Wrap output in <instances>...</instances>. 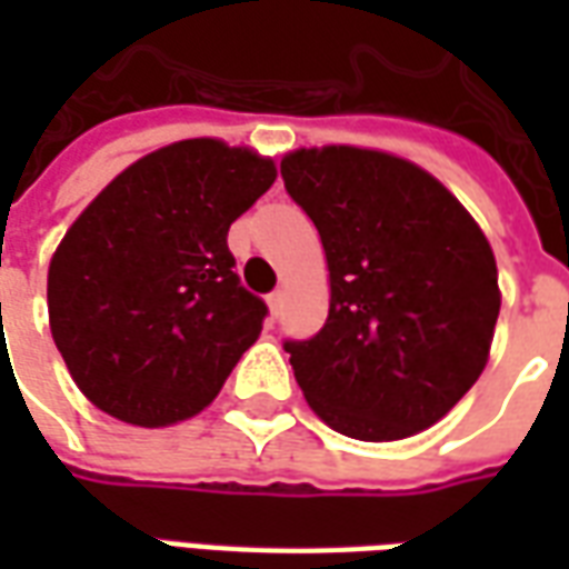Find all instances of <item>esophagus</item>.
<instances>
[{
    "label": "esophagus",
    "mask_w": 569,
    "mask_h": 569,
    "mask_svg": "<svg viewBox=\"0 0 569 569\" xmlns=\"http://www.w3.org/2000/svg\"><path fill=\"white\" fill-rule=\"evenodd\" d=\"M283 301H286L283 289H277V292H271V296H268V308H271L273 317H277V313L283 310Z\"/></svg>",
    "instance_id": "obj_1"
}]
</instances>
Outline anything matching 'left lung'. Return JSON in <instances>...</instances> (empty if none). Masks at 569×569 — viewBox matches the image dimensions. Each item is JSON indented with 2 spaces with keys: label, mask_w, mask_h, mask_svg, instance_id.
I'll return each mask as SVG.
<instances>
[{
  "label": "left lung",
  "mask_w": 569,
  "mask_h": 569,
  "mask_svg": "<svg viewBox=\"0 0 569 569\" xmlns=\"http://www.w3.org/2000/svg\"><path fill=\"white\" fill-rule=\"evenodd\" d=\"M280 173L329 268L326 326L286 341L313 415L359 441L439 423L488 366L500 317L485 231L436 176L390 151L296 149Z\"/></svg>",
  "instance_id": "left-lung-1"
}]
</instances>
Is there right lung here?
<instances>
[{
    "instance_id": "right-lung-1",
    "label": "right lung",
    "mask_w": 569,
    "mask_h": 569,
    "mask_svg": "<svg viewBox=\"0 0 569 569\" xmlns=\"http://www.w3.org/2000/svg\"><path fill=\"white\" fill-rule=\"evenodd\" d=\"M277 163L212 137L151 151L81 210L48 268V322L72 381L133 427L200 415L259 341L228 228Z\"/></svg>"
}]
</instances>
